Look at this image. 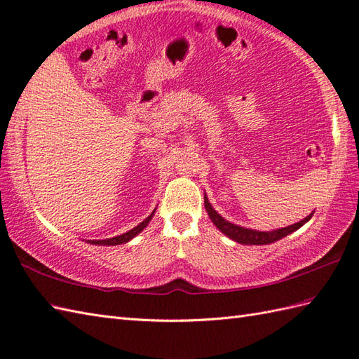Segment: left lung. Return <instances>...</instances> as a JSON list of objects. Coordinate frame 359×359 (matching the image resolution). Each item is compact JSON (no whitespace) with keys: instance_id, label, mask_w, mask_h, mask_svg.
I'll use <instances>...</instances> for the list:
<instances>
[{"instance_id":"obj_1","label":"left lung","mask_w":359,"mask_h":359,"mask_svg":"<svg viewBox=\"0 0 359 359\" xmlns=\"http://www.w3.org/2000/svg\"><path fill=\"white\" fill-rule=\"evenodd\" d=\"M205 210H206L208 215H210L211 222L219 228V231H222L224 236H228L229 238H232L234 241H237V243H241V245H269V243H273V241H277L283 237L292 234L294 231L302 228L303 224L309 222L311 217L313 215V212H312V214L307 215L304 220L290 224V226L263 232V231H255V229H248V228H243V226H237V224L224 220L220 214L215 212V210L211 206V203L208 202L206 197H205Z\"/></svg>"}]
</instances>
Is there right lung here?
<instances>
[{
	"label": "right lung",
	"mask_w": 359,
	"mask_h": 359,
	"mask_svg": "<svg viewBox=\"0 0 359 359\" xmlns=\"http://www.w3.org/2000/svg\"><path fill=\"white\" fill-rule=\"evenodd\" d=\"M153 214H154V211H153ZM153 214H149L148 217L142 222V223H139L136 228H133V229H130L128 232H125V234H122V236H118V237H113V238H108V240H99V241H91V243H95V245H102V246H116V245H122V243H127V241H130L133 237H136L139 232H142L145 229V226L147 224L149 223V220H151V217H153Z\"/></svg>",
	"instance_id": "obj_1"
}]
</instances>
